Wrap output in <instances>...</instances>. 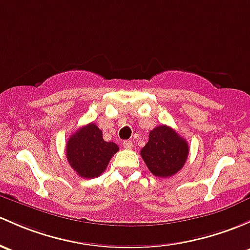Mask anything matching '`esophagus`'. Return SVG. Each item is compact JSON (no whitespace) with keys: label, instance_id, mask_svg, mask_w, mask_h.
I'll return each mask as SVG.
<instances>
[{"label":"esophagus","instance_id":"esophagus-1","mask_svg":"<svg viewBox=\"0 0 250 250\" xmlns=\"http://www.w3.org/2000/svg\"><path fill=\"white\" fill-rule=\"evenodd\" d=\"M123 147L127 149H132L133 148V143L130 140H125L123 141Z\"/></svg>","mask_w":250,"mask_h":250}]
</instances>
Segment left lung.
I'll return each instance as SVG.
<instances>
[{
    "instance_id": "left-lung-1",
    "label": "left lung",
    "mask_w": 250,
    "mask_h": 250,
    "mask_svg": "<svg viewBox=\"0 0 250 250\" xmlns=\"http://www.w3.org/2000/svg\"><path fill=\"white\" fill-rule=\"evenodd\" d=\"M189 146L186 139L169 125H158L149 132L148 143L141 149V157L148 170L158 177H171L187 162Z\"/></svg>"
}]
</instances>
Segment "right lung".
<instances>
[{
  "label": "right lung",
  "instance_id": "add662e5",
  "mask_svg": "<svg viewBox=\"0 0 250 250\" xmlns=\"http://www.w3.org/2000/svg\"><path fill=\"white\" fill-rule=\"evenodd\" d=\"M117 151L116 144L104 141L103 132L94 123L78 129L68 139L65 146L68 163L83 178L101 176Z\"/></svg>",
  "mask_w": 250,
  "mask_h": 250
}]
</instances>
